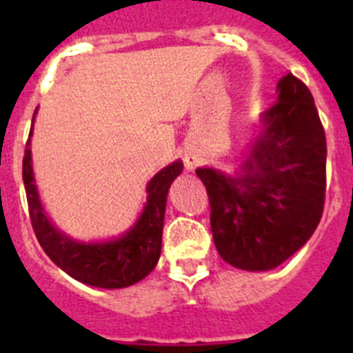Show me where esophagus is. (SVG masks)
Masks as SVG:
<instances>
[{"label": "esophagus", "instance_id": "obj_1", "mask_svg": "<svg viewBox=\"0 0 353 353\" xmlns=\"http://www.w3.org/2000/svg\"><path fill=\"white\" fill-rule=\"evenodd\" d=\"M183 162H185L187 170L191 171V170H194L196 164H198V157H196V155H185Z\"/></svg>", "mask_w": 353, "mask_h": 353}]
</instances>
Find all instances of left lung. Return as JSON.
Returning a JSON list of instances; mask_svg holds the SVG:
<instances>
[{
    "instance_id": "left-lung-1",
    "label": "left lung",
    "mask_w": 353,
    "mask_h": 353,
    "mask_svg": "<svg viewBox=\"0 0 353 353\" xmlns=\"http://www.w3.org/2000/svg\"><path fill=\"white\" fill-rule=\"evenodd\" d=\"M327 143L313 95L286 74L239 171L198 168L214 244L242 270H272L311 239L325 199Z\"/></svg>"
}]
</instances>
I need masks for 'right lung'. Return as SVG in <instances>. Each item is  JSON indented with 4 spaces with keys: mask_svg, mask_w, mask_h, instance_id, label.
Returning a JSON list of instances; mask_svg holds the SVG:
<instances>
[{
    "mask_svg": "<svg viewBox=\"0 0 353 353\" xmlns=\"http://www.w3.org/2000/svg\"><path fill=\"white\" fill-rule=\"evenodd\" d=\"M37 113V111H35ZM35 120V117H33ZM33 134V125L30 138ZM182 161L162 168L146 185V205L138 221L118 239L104 242H79L61 233L49 221L37 191L30 139L23 159V180L33 232L49 258L70 277L97 288H127L145 279L161 256L162 226L168 191L182 173Z\"/></svg>",
    "mask_w": 353,
    "mask_h": 353,
    "instance_id": "right-lung-1",
    "label": "right lung"
}]
</instances>
